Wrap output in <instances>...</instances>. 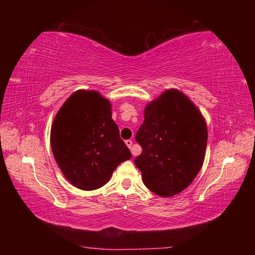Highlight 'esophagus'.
<instances>
[{
    "label": "esophagus",
    "instance_id": "obj_1",
    "mask_svg": "<svg viewBox=\"0 0 255 255\" xmlns=\"http://www.w3.org/2000/svg\"><path fill=\"white\" fill-rule=\"evenodd\" d=\"M125 143H126V145L128 146V148L129 149H131V147H132V140H130V139H127L126 141H125ZM131 153H132V155H135V153H133V150L131 149Z\"/></svg>",
    "mask_w": 255,
    "mask_h": 255
}]
</instances>
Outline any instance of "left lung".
Listing matches in <instances>:
<instances>
[{
	"label": "left lung",
	"instance_id": "8db88e82",
	"mask_svg": "<svg viewBox=\"0 0 255 255\" xmlns=\"http://www.w3.org/2000/svg\"><path fill=\"white\" fill-rule=\"evenodd\" d=\"M136 133L143 152L135 158L144 184L161 197L188 188L204 164L208 130L197 106L179 90L147 103Z\"/></svg>",
	"mask_w": 255,
	"mask_h": 255
}]
</instances>
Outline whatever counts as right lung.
<instances>
[{
  "mask_svg": "<svg viewBox=\"0 0 255 255\" xmlns=\"http://www.w3.org/2000/svg\"><path fill=\"white\" fill-rule=\"evenodd\" d=\"M50 145L64 176L85 191L103 187L119 164L131 157L112 119L110 101L93 90H77L60 107Z\"/></svg>",
  "mask_w": 255,
  "mask_h": 255,
  "instance_id": "obj_1",
  "label": "right lung"
}]
</instances>
